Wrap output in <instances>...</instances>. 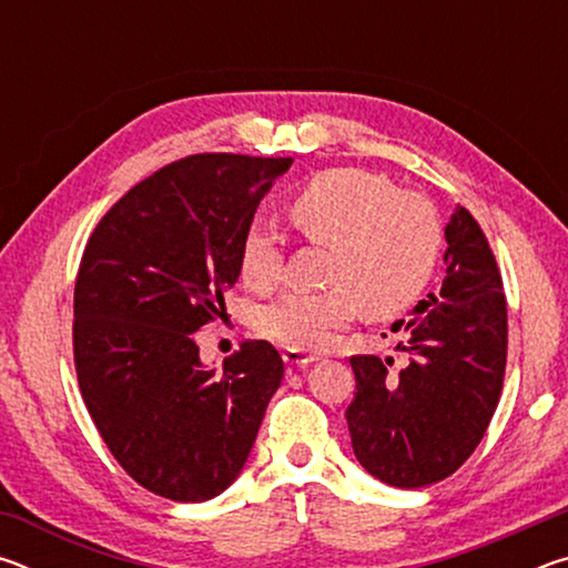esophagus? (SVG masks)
Here are the masks:
<instances>
[{
	"instance_id": "esophagus-1",
	"label": "esophagus",
	"mask_w": 568,
	"mask_h": 568,
	"mask_svg": "<svg viewBox=\"0 0 568 568\" xmlns=\"http://www.w3.org/2000/svg\"><path fill=\"white\" fill-rule=\"evenodd\" d=\"M283 361L287 365H297V368H305V365H311L315 361V355L305 353V351H297V348H285L283 351Z\"/></svg>"
}]
</instances>
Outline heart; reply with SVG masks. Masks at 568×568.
<instances>
[{
	"label": "heart",
	"mask_w": 568,
	"mask_h": 568,
	"mask_svg": "<svg viewBox=\"0 0 568 568\" xmlns=\"http://www.w3.org/2000/svg\"><path fill=\"white\" fill-rule=\"evenodd\" d=\"M285 215L303 237L328 245L325 291H287L257 311L265 338L318 351L348 325L361 303L376 315L408 307L426 287L440 250L436 207L418 192L355 168L323 170L285 197ZM240 277L265 293L281 283L283 250L263 223L240 240Z\"/></svg>",
	"instance_id": "obj_1"
}]
</instances>
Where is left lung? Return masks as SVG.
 <instances>
[{
  "label": "left lung",
  "instance_id": "obj_1",
  "mask_svg": "<svg viewBox=\"0 0 568 568\" xmlns=\"http://www.w3.org/2000/svg\"><path fill=\"white\" fill-rule=\"evenodd\" d=\"M446 243L438 295L390 328L408 363L388 373L378 355L351 358L355 398L345 418L353 454L371 476L398 488H423L460 468L504 386L508 325L496 257L466 207L450 215Z\"/></svg>",
  "mask_w": 568,
  "mask_h": 568
}]
</instances>
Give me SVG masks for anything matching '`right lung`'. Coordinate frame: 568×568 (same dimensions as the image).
Returning <instances> with one entry per match:
<instances>
[{
    "mask_svg": "<svg viewBox=\"0 0 568 568\" xmlns=\"http://www.w3.org/2000/svg\"><path fill=\"white\" fill-rule=\"evenodd\" d=\"M291 165L182 158L122 195L84 247L72 325L84 406L118 464L170 501L200 504L233 484L283 381L267 341L207 368L192 333L225 311L240 240Z\"/></svg>",
    "mask_w": 568,
    "mask_h": 568,
    "instance_id": "obj_1",
    "label": "right lung"
}]
</instances>
